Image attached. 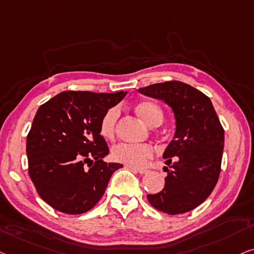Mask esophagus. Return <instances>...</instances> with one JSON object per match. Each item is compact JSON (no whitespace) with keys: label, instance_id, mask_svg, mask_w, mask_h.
I'll return each instance as SVG.
<instances>
[{"label":"esophagus","instance_id":"34e87169","mask_svg":"<svg viewBox=\"0 0 254 254\" xmlns=\"http://www.w3.org/2000/svg\"><path fill=\"white\" fill-rule=\"evenodd\" d=\"M131 170L135 173H139V175H145V173L148 172V170L146 169H137V168H131Z\"/></svg>","mask_w":254,"mask_h":254}]
</instances>
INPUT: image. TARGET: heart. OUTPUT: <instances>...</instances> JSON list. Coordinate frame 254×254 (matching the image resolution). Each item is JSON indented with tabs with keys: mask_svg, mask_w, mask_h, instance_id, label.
Returning a JSON list of instances; mask_svg holds the SVG:
<instances>
[{
	"mask_svg": "<svg viewBox=\"0 0 254 254\" xmlns=\"http://www.w3.org/2000/svg\"><path fill=\"white\" fill-rule=\"evenodd\" d=\"M135 112L149 127L160 126L163 121V111L156 103L150 100H140L134 105ZM120 116L117 107L109 108L101 117L99 132L104 139L112 141L115 138L116 124ZM154 155V149L147 143H120L112 149L113 160L130 168L141 169Z\"/></svg>",
	"mask_w": 254,
	"mask_h": 254,
	"instance_id": "b5f03b06",
	"label": "heart"
}]
</instances>
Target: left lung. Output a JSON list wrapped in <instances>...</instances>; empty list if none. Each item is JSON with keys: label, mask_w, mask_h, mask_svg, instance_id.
Wrapping results in <instances>:
<instances>
[{"label": "left lung", "mask_w": 254, "mask_h": 254, "mask_svg": "<svg viewBox=\"0 0 254 254\" xmlns=\"http://www.w3.org/2000/svg\"><path fill=\"white\" fill-rule=\"evenodd\" d=\"M172 108L176 132L163 154L168 172L157 194L147 195L155 209L168 214L191 211L217 185L225 132L210 98L191 85L170 81L139 89Z\"/></svg>", "instance_id": "1"}]
</instances>
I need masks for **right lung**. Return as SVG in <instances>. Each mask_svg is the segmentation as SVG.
Segmentation results:
<instances>
[{
    "label": "right lung",
    "instance_id": "right-lung-1",
    "mask_svg": "<svg viewBox=\"0 0 254 254\" xmlns=\"http://www.w3.org/2000/svg\"><path fill=\"white\" fill-rule=\"evenodd\" d=\"M127 93L64 91L37 109L26 143L28 173L54 209L67 214L91 210L123 166L103 161L109 149L99 126Z\"/></svg>",
    "mask_w": 254,
    "mask_h": 254
}]
</instances>
